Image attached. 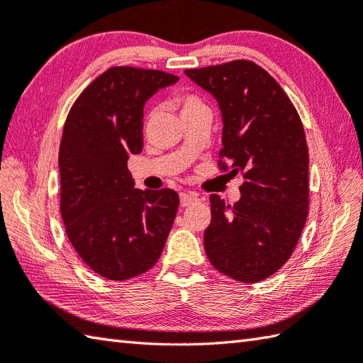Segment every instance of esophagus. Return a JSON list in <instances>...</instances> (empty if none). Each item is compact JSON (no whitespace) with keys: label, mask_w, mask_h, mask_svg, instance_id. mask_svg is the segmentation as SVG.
Instances as JSON below:
<instances>
[{"label":"esophagus","mask_w":363,"mask_h":363,"mask_svg":"<svg viewBox=\"0 0 363 363\" xmlns=\"http://www.w3.org/2000/svg\"><path fill=\"white\" fill-rule=\"evenodd\" d=\"M179 198H181V206H184V208L198 201V198L195 195H190V194H181Z\"/></svg>","instance_id":"esophagus-1"}]
</instances>
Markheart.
Listing matches in <instances>:
<instances>
[{"label": "heart", "mask_w": 363, "mask_h": 363, "mask_svg": "<svg viewBox=\"0 0 363 363\" xmlns=\"http://www.w3.org/2000/svg\"><path fill=\"white\" fill-rule=\"evenodd\" d=\"M177 102L182 106V113L198 108V106H204L200 99L194 94H179L177 96Z\"/></svg>", "instance_id": "heart-1"}]
</instances>
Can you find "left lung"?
<instances>
[{"instance_id": "left-lung-1", "label": "left lung", "mask_w": 363, "mask_h": 363, "mask_svg": "<svg viewBox=\"0 0 363 363\" xmlns=\"http://www.w3.org/2000/svg\"><path fill=\"white\" fill-rule=\"evenodd\" d=\"M222 113V151L242 173L239 201L211 195L204 250L218 272L242 283L275 274L289 259L308 214V147L285 91L245 60L184 70ZM220 167L226 169L220 160Z\"/></svg>"}]
</instances>
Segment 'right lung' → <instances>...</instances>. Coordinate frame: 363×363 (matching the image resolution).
Here are the masks:
<instances>
[{
	"instance_id": "obj_1",
	"label": "right lung",
	"mask_w": 363,
	"mask_h": 363,
	"mask_svg": "<svg viewBox=\"0 0 363 363\" xmlns=\"http://www.w3.org/2000/svg\"><path fill=\"white\" fill-rule=\"evenodd\" d=\"M177 80L162 70L111 67L82 92L64 124L62 222L78 257L108 280L149 271L173 226L179 196L135 189L127 160L143 149L147 99Z\"/></svg>"
}]
</instances>
